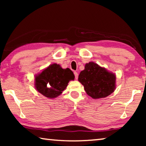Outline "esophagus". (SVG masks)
<instances>
[{
  "instance_id": "esophagus-1",
  "label": "esophagus",
  "mask_w": 146,
  "mask_h": 146,
  "mask_svg": "<svg viewBox=\"0 0 146 146\" xmlns=\"http://www.w3.org/2000/svg\"><path fill=\"white\" fill-rule=\"evenodd\" d=\"M74 75H75V79H77L78 78V73L76 72V71H75V72H74Z\"/></svg>"
}]
</instances>
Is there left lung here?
<instances>
[{
	"instance_id": "1",
	"label": "left lung",
	"mask_w": 146,
	"mask_h": 146,
	"mask_svg": "<svg viewBox=\"0 0 146 146\" xmlns=\"http://www.w3.org/2000/svg\"><path fill=\"white\" fill-rule=\"evenodd\" d=\"M116 76L105 68L94 62L85 65L80 73L78 81L84 87L86 92L94 99L108 97L115 91Z\"/></svg>"
}]
</instances>
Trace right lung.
<instances>
[{
	"label": "right lung",
	"instance_id": "add662e5",
	"mask_svg": "<svg viewBox=\"0 0 146 146\" xmlns=\"http://www.w3.org/2000/svg\"><path fill=\"white\" fill-rule=\"evenodd\" d=\"M75 76L70 69H62L59 64H53L35 76V88L45 97H58L67 87L69 81Z\"/></svg>",
	"mask_w": 146,
	"mask_h": 146
}]
</instances>
